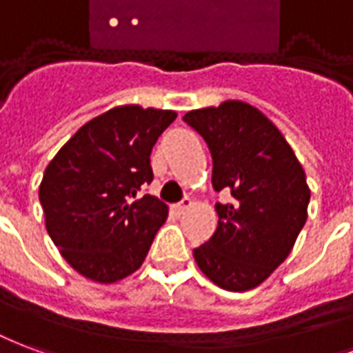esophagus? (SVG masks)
I'll return each instance as SVG.
<instances>
[{
	"mask_svg": "<svg viewBox=\"0 0 353 353\" xmlns=\"http://www.w3.org/2000/svg\"><path fill=\"white\" fill-rule=\"evenodd\" d=\"M192 205H194V201H192L190 197H184L182 201L174 205V208H176V212H179V214H182V212H186L188 208L192 207Z\"/></svg>",
	"mask_w": 353,
	"mask_h": 353,
	"instance_id": "obj_1",
	"label": "esophagus"
}]
</instances>
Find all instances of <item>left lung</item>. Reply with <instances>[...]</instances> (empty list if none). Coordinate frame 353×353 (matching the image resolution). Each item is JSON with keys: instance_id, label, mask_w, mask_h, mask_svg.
Here are the masks:
<instances>
[{"instance_id": "obj_1", "label": "left lung", "mask_w": 353, "mask_h": 353, "mask_svg": "<svg viewBox=\"0 0 353 353\" xmlns=\"http://www.w3.org/2000/svg\"><path fill=\"white\" fill-rule=\"evenodd\" d=\"M184 122L208 145L214 190L233 197L216 205L218 228L194 248L195 261L223 290H252L290 256L307 222L305 171L279 128L248 103L192 110Z\"/></svg>"}]
</instances>
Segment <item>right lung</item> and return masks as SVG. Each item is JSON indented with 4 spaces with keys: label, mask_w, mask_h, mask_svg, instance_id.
I'll return each instance as SVG.
<instances>
[{
    "label": "right lung",
    "mask_w": 353,
    "mask_h": 353,
    "mask_svg": "<svg viewBox=\"0 0 353 353\" xmlns=\"http://www.w3.org/2000/svg\"><path fill=\"white\" fill-rule=\"evenodd\" d=\"M173 110L117 107L84 123L43 174L46 231L74 271L99 284L135 272L167 218L141 192L154 179L150 152Z\"/></svg>",
    "instance_id": "right-lung-1"
}]
</instances>
